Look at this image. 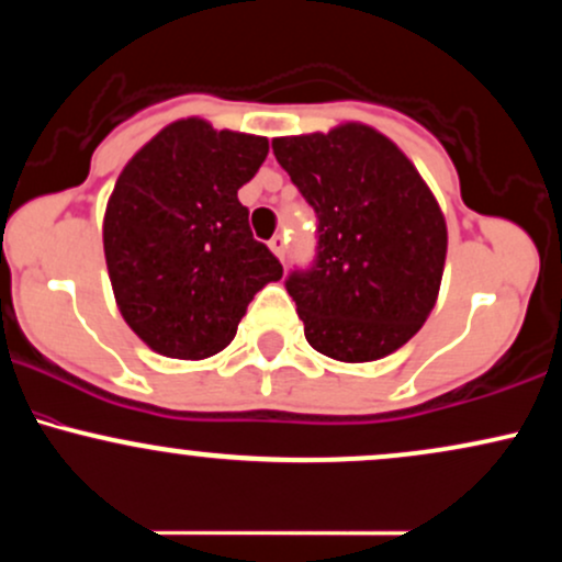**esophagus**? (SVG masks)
Segmentation results:
<instances>
[{
    "label": "esophagus",
    "instance_id": "esophagus-1",
    "mask_svg": "<svg viewBox=\"0 0 562 562\" xmlns=\"http://www.w3.org/2000/svg\"><path fill=\"white\" fill-rule=\"evenodd\" d=\"M269 248H272V254L277 256L280 261H285V248H288V240L282 235H274L272 240H269Z\"/></svg>",
    "mask_w": 562,
    "mask_h": 562
}]
</instances>
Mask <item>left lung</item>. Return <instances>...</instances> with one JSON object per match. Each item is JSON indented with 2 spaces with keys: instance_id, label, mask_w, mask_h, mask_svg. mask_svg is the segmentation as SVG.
<instances>
[{
  "instance_id": "obj_1",
  "label": "left lung",
  "mask_w": 562,
  "mask_h": 562,
  "mask_svg": "<svg viewBox=\"0 0 562 562\" xmlns=\"http://www.w3.org/2000/svg\"><path fill=\"white\" fill-rule=\"evenodd\" d=\"M317 214V256L288 274L312 348L338 362H375L428 319L447 259L434 192L389 137L364 124L272 142Z\"/></svg>"
}]
</instances>
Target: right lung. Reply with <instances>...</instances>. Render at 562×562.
Instances as JSON below:
<instances>
[{"label":"right lung","mask_w":562,"mask_h":562,"mask_svg":"<svg viewBox=\"0 0 562 562\" xmlns=\"http://www.w3.org/2000/svg\"><path fill=\"white\" fill-rule=\"evenodd\" d=\"M267 137L173 121L126 164L108 200L102 243L126 325L171 359L214 357L282 263L254 240L237 190Z\"/></svg>","instance_id":"right-lung-1"}]
</instances>
